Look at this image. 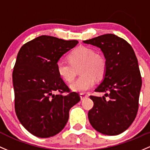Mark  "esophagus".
<instances>
[{
  "label": "esophagus",
  "mask_w": 150,
  "mask_h": 150,
  "mask_svg": "<svg viewBox=\"0 0 150 150\" xmlns=\"http://www.w3.org/2000/svg\"><path fill=\"white\" fill-rule=\"evenodd\" d=\"M88 95L86 93H80V98H81V100H84L86 98H87Z\"/></svg>",
  "instance_id": "1"
}]
</instances>
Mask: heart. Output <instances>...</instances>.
Here are the masks:
<instances>
[{
	"label": "heart",
	"mask_w": 150,
	"mask_h": 150,
	"mask_svg": "<svg viewBox=\"0 0 150 150\" xmlns=\"http://www.w3.org/2000/svg\"><path fill=\"white\" fill-rule=\"evenodd\" d=\"M70 64L59 61L56 64L57 73L59 76L67 82L74 79L79 69L81 74L76 80L71 84L72 91L84 92L93 86L95 79H100L104 76L106 70V61L104 57L95 53L92 49L80 46L69 55Z\"/></svg>",
	"instance_id": "heart-1"
}]
</instances>
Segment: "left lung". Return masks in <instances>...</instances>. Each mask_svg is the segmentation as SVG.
<instances>
[{"instance_id": "left-lung-1", "label": "left lung", "mask_w": 150, "mask_h": 150, "mask_svg": "<svg viewBox=\"0 0 150 150\" xmlns=\"http://www.w3.org/2000/svg\"><path fill=\"white\" fill-rule=\"evenodd\" d=\"M83 42L99 47L106 61L103 81L95 90L105 94L90 96L94 106L88 112L89 123L101 134L118 135L132 125L138 111L142 77L137 56L127 42L112 34Z\"/></svg>"}]
</instances>
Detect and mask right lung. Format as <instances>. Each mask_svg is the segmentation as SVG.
<instances>
[{
    "label": "right lung",
    "mask_w": 150,
    "mask_h": 150,
    "mask_svg": "<svg viewBox=\"0 0 150 150\" xmlns=\"http://www.w3.org/2000/svg\"><path fill=\"white\" fill-rule=\"evenodd\" d=\"M78 43L42 35L18 52L12 75L15 111L21 125L36 137L48 138L61 132L69 110L80 101L56 70L60 58Z\"/></svg>",
    "instance_id": "1"
}]
</instances>
